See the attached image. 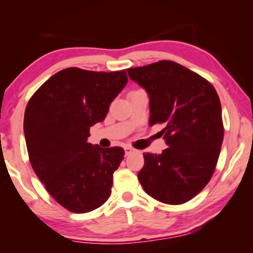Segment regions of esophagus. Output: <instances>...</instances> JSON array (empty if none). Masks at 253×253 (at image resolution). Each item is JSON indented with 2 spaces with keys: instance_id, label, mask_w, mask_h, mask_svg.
Instances as JSON below:
<instances>
[{
  "instance_id": "34e87169",
  "label": "esophagus",
  "mask_w": 253,
  "mask_h": 253,
  "mask_svg": "<svg viewBox=\"0 0 253 253\" xmlns=\"http://www.w3.org/2000/svg\"><path fill=\"white\" fill-rule=\"evenodd\" d=\"M135 152H136L135 148H132L130 146H126L125 147V154H126V155H130V154L135 153Z\"/></svg>"
}]
</instances>
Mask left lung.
I'll list each match as a JSON object with an SVG mask.
<instances>
[{
  "label": "left lung",
  "instance_id": "8db88e82",
  "mask_svg": "<svg viewBox=\"0 0 253 253\" xmlns=\"http://www.w3.org/2000/svg\"><path fill=\"white\" fill-rule=\"evenodd\" d=\"M128 76L147 91L149 126L162 124L169 147L144 154L138 179L160 202L183 204L211 179L224 128L220 98L211 83L169 60L129 68Z\"/></svg>",
  "mask_w": 253,
  "mask_h": 253
}]
</instances>
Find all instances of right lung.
<instances>
[{
  "instance_id": "right-lung-1",
  "label": "right lung",
  "mask_w": 253,
  "mask_h": 253,
  "mask_svg": "<svg viewBox=\"0 0 253 253\" xmlns=\"http://www.w3.org/2000/svg\"><path fill=\"white\" fill-rule=\"evenodd\" d=\"M126 70L97 72L71 67L33 93L24 113L29 160L45 190L74 213L101 207L125 151L93 146L90 127L102 122L127 84Z\"/></svg>"
}]
</instances>
